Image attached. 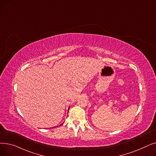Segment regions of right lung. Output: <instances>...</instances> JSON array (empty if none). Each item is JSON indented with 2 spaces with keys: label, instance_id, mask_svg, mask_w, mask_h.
<instances>
[{
  "label": "right lung",
  "instance_id": "1",
  "mask_svg": "<svg viewBox=\"0 0 156 156\" xmlns=\"http://www.w3.org/2000/svg\"><path fill=\"white\" fill-rule=\"evenodd\" d=\"M62 124H63V123H62ZM62 124H61V125H62ZM58 126H57L56 127H58ZM52 128H55V126H54V127H52Z\"/></svg>",
  "mask_w": 156,
  "mask_h": 156
}]
</instances>
